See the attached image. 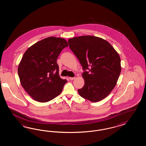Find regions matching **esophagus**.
Masks as SVG:
<instances>
[{
  "mask_svg": "<svg viewBox=\"0 0 146 146\" xmlns=\"http://www.w3.org/2000/svg\"><path fill=\"white\" fill-rule=\"evenodd\" d=\"M69 79H70V80H73L75 79V77H70Z\"/></svg>",
  "mask_w": 146,
  "mask_h": 146,
  "instance_id": "esophagus-1",
  "label": "esophagus"
}]
</instances>
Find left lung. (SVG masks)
<instances>
[{"label":"left lung","instance_id":"1","mask_svg":"<svg viewBox=\"0 0 146 146\" xmlns=\"http://www.w3.org/2000/svg\"><path fill=\"white\" fill-rule=\"evenodd\" d=\"M72 51L79 59L84 85L80 95L92 102L101 101L115 88L121 72L118 53L108 42L93 36L68 40Z\"/></svg>","mask_w":146,"mask_h":146}]
</instances>
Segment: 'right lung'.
Listing matches in <instances>:
<instances>
[{"mask_svg":"<svg viewBox=\"0 0 146 146\" xmlns=\"http://www.w3.org/2000/svg\"><path fill=\"white\" fill-rule=\"evenodd\" d=\"M67 46L65 39L49 37L33 45L24 53L18 75L23 88L36 101L49 102L62 93L67 80L59 76L57 59Z\"/></svg>","mask_w":146,"mask_h":146,"instance_id":"1","label":"right lung"}]
</instances>
